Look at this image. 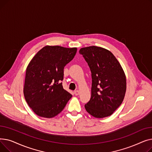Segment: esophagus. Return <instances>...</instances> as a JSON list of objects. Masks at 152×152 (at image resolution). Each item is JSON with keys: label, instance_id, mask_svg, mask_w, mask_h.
<instances>
[{"label": "esophagus", "instance_id": "obj_1", "mask_svg": "<svg viewBox=\"0 0 152 152\" xmlns=\"http://www.w3.org/2000/svg\"><path fill=\"white\" fill-rule=\"evenodd\" d=\"M74 93H75V94L76 95H78L79 94V91L76 90V91H74Z\"/></svg>", "mask_w": 152, "mask_h": 152}]
</instances>
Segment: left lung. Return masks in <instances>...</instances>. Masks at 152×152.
Wrapping results in <instances>:
<instances>
[{"label":"left lung","mask_w":152,"mask_h":152,"mask_svg":"<svg viewBox=\"0 0 152 152\" xmlns=\"http://www.w3.org/2000/svg\"><path fill=\"white\" fill-rule=\"evenodd\" d=\"M92 73L91 97L85 105L92 116L103 118L112 115L121 105L126 91V78L114 55L100 47L89 46L79 50Z\"/></svg>","instance_id":"1"}]
</instances>
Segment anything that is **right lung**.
Here are the masks:
<instances>
[{
	"label": "right lung",
	"instance_id": "obj_1",
	"mask_svg": "<svg viewBox=\"0 0 152 152\" xmlns=\"http://www.w3.org/2000/svg\"><path fill=\"white\" fill-rule=\"evenodd\" d=\"M77 48L46 45L32 58L26 70L23 93L29 107L39 116L58 115L72 95L63 88V69L73 59Z\"/></svg>",
	"mask_w": 152,
	"mask_h": 152
}]
</instances>
